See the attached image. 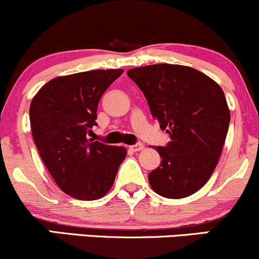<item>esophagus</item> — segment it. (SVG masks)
Segmentation results:
<instances>
[{"mask_svg":"<svg viewBox=\"0 0 259 259\" xmlns=\"http://www.w3.org/2000/svg\"><path fill=\"white\" fill-rule=\"evenodd\" d=\"M143 148H144L143 144L138 143V144H135V145H131L130 150H132V152H139V150H142Z\"/></svg>","mask_w":259,"mask_h":259,"instance_id":"34e87169","label":"esophagus"}]
</instances>
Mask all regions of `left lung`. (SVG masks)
I'll list each match as a JSON object with an SVG mask.
<instances>
[{
	"instance_id": "left-lung-1",
	"label": "left lung",
	"mask_w": 259,
	"mask_h": 259,
	"mask_svg": "<svg viewBox=\"0 0 259 259\" xmlns=\"http://www.w3.org/2000/svg\"><path fill=\"white\" fill-rule=\"evenodd\" d=\"M127 75L171 139L166 147H155L161 164L148 175L150 187L171 199L196 193L215 170L228 135L230 111L223 89L188 66L137 67Z\"/></svg>"
}]
</instances>
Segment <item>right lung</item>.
Returning <instances> with one entry per match:
<instances>
[{
    "mask_svg": "<svg viewBox=\"0 0 259 259\" xmlns=\"http://www.w3.org/2000/svg\"><path fill=\"white\" fill-rule=\"evenodd\" d=\"M123 69H94L61 75L40 88L29 109L31 135L57 186L75 199L95 200L109 192L124 147L87 138L97 126L98 104Z\"/></svg>",
    "mask_w": 259,
    "mask_h": 259,
    "instance_id": "obj_1",
    "label": "right lung"
}]
</instances>
